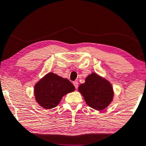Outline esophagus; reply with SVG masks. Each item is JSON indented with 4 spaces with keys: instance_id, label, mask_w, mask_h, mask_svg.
Returning <instances> with one entry per match:
<instances>
[{
    "instance_id": "1",
    "label": "esophagus",
    "mask_w": 146,
    "mask_h": 146,
    "mask_svg": "<svg viewBox=\"0 0 146 146\" xmlns=\"http://www.w3.org/2000/svg\"><path fill=\"white\" fill-rule=\"evenodd\" d=\"M73 85H74V86L75 87V89H77L78 88V85H79V83L77 82V81H74V82L73 83Z\"/></svg>"
}]
</instances>
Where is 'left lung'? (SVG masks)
Listing matches in <instances>:
<instances>
[{
	"instance_id": "obj_1",
	"label": "left lung",
	"mask_w": 146,
	"mask_h": 146,
	"mask_svg": "<svg viewBox=\"0 0 146 146\" xmlns=\"http://www.w3.org/2000/svg\"><path fill=\"white\" fill-rule=\"evenodd\" d=\"M78 91L86 104L98 111L108 108L113 98V90L110 81L96 73L86 77L85 82L79 85Z\"/></svg>"
}]
</instances>
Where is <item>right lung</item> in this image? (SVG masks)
<instances>
[{
	"label": "right lung",
	"instance_id": "right-lung-1",
	"mask_svg": "<svg viewBox=\"0 0 146 146\" xmlns=\"http://www.w3.org/2000/svg\"><path fill=\"white\" fill-rule=\"evenodd\" d=\"M75 89L74 85L67 79L51 72L36 83L34 94L36 102L42 108L50 110L55 108L65 95L73 92Z\"/></svg>",
	"mask_w": 146,
	"mask_h": 146
}]
</instances>
